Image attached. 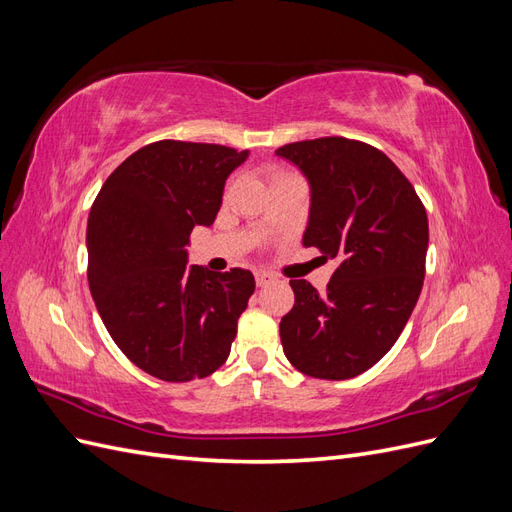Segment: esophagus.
<instances>
[{"instance_id": "obj_1", "label": "esophagus", "mask_w": 512, "mask_h": 512, "mask_svg": "<svg viewBox=\"0 0 512 512\" xmlns=\"http://www.w3.org/2000/svg\"><path fill=\"white\" fill-rule=\"evenodd\" d=\"M254 277H256V284L258 286H269V284L275 282V277L271 273H267V271H256Z\"/></svg>"}]
</instances>
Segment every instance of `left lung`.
I'll return each mask as SVG.
<instances>
[{
	"instance_id": "1",
	"label": "left lung",
	"mask_w": 512,
	"mask_h": 512,
	"mask_svg": "<svg viewBox=\"0 0 512 512\" xmlns=\"http://www.w3.org/2000/svg\"><path fill=\"white\" fill-rule=\"evenodd\" d=\"M275 153L297 164L312 188L303 245L339 262L327 294L290 280L284 354L305 376L354 378L393 348L421 294L425 207L406 175L367 143L324 136Z\"/></svg>"
}]
</instances>
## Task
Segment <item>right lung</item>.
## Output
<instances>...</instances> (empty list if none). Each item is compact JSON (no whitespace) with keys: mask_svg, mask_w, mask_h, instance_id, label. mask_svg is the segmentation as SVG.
<instances>
[{"mask_svg":"<svg viewBox=\"0 0 512 512\" xmlns=\"http://www.w3.org/2000/svg\"><path fill=\"white\" fill-rule=\"evenodd\" d=\"M245 158L224 145L151 143L113 170L91 205V297L119 350L153 378L190 382L228 359L254 275L185 262L192 228L213 224Z\"/></svg>","mask_w":512,"mask_h":512,"instance_id":"1","label":"right lung"}]
</instances>
